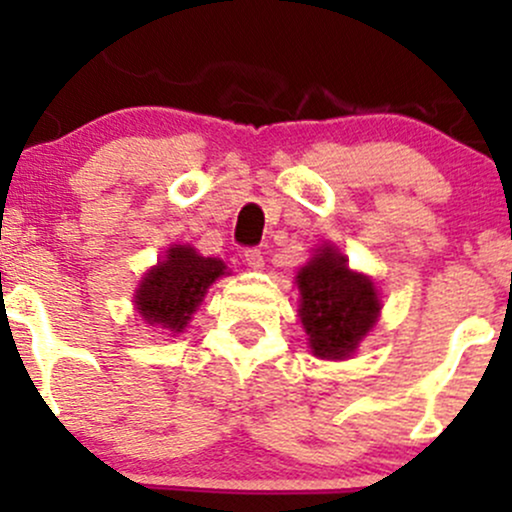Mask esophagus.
<instances>
[{"label":"esophagus","mask_w":512,"mask_h":512,"mask_svg":"<svg viewBox=\"0 0 512 512\" xmlns=\"http://www.w3.org/2000/svg\"><path fill=\"white\" fill-rule=\"evenodd\" d=\"M245 264H248L250 269H262V267H264V255H262V250H257V248H248V250H245Z\"/></svg>","instance_id":"obj_1"}]
</instances>
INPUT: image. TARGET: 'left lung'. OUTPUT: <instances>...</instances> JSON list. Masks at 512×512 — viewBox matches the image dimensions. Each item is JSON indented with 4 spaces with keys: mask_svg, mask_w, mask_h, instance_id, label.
Wrapping results in <instances>:
<instances>
[{
    "mask_svg": "<svg viewBox=\"0 0 512 512\" xmlns=\"http://www.w3.org/2000/svg\"><path fill=\"white\" fill-rule=\"evenodd\" d=\"M301 322L317 358H346L366 337L380 313L378 291L366 276L346 267V257L320 250L296 276Z\"/></svg>",
    "mask_w": 512,
    "mask_h": 512,
    "instance_id": "left-lung-1",
    "label": "left lung"
}]
</instances>
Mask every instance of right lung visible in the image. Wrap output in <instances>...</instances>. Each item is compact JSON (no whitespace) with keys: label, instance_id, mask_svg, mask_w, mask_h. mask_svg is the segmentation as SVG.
I'll list each match as a JSON object with an SVG mask.
<instances>
[{"label":"right lung","instance_id":"add662e5","mask_svg":"<svg viewBox=\"0 0 512 512\" xmlns=\"http://www.w3.org/2000/svg\"><path fill=\"white\" fill-rule=\"evenodd\" d=\"M223 272L226 264L216 257L197 255L190 245L170 248L166 260L158 262L139 286L134 298L139 315L149 325L175 334L182 332L204 293Z\"/></svg>","mask_w":512,"mask_h":512}]
</instances>
